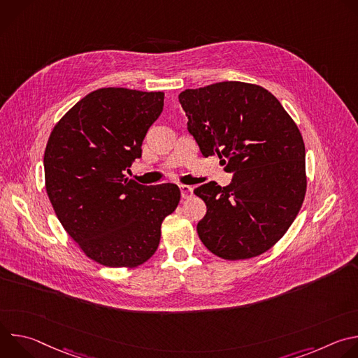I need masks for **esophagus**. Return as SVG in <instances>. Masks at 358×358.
Listing matches in <instances>:
<instances>
[{"label": "esophagus", "instance_id": "1", "mask_svg": "<svg viewBox=\"0 0 358 358\" xmlns=\"http://www.w3.org/2000/svg\"><path fill=\"white\" fill-rule=\"evenodd\" d=\"M180 191H181V196L184 198V199H187V198H189L191 195H192V192H194V189H192V187H189V185H180Z\"/></svg>", "mask_w": 358, "mask_h": 358}]
</instances>
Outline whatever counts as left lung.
<instances>
[{
	"label": "left lung",
	"instance_id": "8db88e82",
	"mask_svg": "<svg viewBox=\"0 0 358 358\" xmlns=\"http://www.w3.org/2000/svg\"><path fill=\"white\" fill-rule=\"evenodd\" d=\"M187 130L202 156L218 155L232 181L194 189L207 214L196 232L224 259H246L272 248L294 221L306 194L301 134L280 101L245 82H218L178 94Z\"/></svg>",
	"mask_w": 358,
	"mask_h": 358
}]
</instances>
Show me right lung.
Returning <instances> with one entry per match:
<instances>
[{
  "label": "right lung",
  "mask_w": 358,
  "mask_h": 358,
  "mask_svg": "<svg viewBox=\"0 0 358 358\" xmlns=\"http://www.w3.org/2000/svg\"><path fill=\"white\" fill-rule=\"evenodd\" d=\"M164 92L101 87L80 99L49 136L45 185L65 231L100 265L137 266L160 243L180 202L176 184L143 185L124 171L163 112Z\"/></svg>",
  "instance_id": "obj_1"
}]
</instances>
